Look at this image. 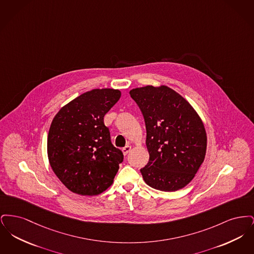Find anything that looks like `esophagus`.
<instances>
[{
    "label": "esophagus",
    "instance_id": "34e87169",
    "mask_svg": "<svg viewBox=\"0 0 254 254\" xmlns=\"http://www.w3.org/2000/svg\"><path fill=\"white\" fill-rule=\"evenodd\" d=\"M130 149H131V146H130V145H126V146L123 148V153H124V155H127L128 152L130 151Z\"/></svg>",
    "mask_w": 254,
    "mask_h": 254
}]
</instances>
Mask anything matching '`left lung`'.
<instances>
[{
	"label": "left lung",
	"mask_w": 254,
	"mask_h": 254,
	"mask_svg": "<svg viewBox=\"0 0 254 254\" xmlns=\"http://www.w3.org/2000/svg\"><path fill=\"white\" fill-rule=\"evenodd\" d=\"M141 109L149 160L140 169L145 183L162 191H176L191 181L204 162L205 127L193 108L166 85L129 91Z\"/></svg>",
	"instance_id": "8db88e82"
}]
</instances>
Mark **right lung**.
<instances>
[{"instance_id": "right-lung-1", "label": "right lung", "mask_w": 254, "mask_h": 254, "mask_svg": "<svg viewBox=\"0 0 254 254\" xmlns=\"http://www.w3.org/2000/svg\"><path fill=\"white\" fill-rule=\"evenodd\" d=\"M120 97L118 89H92L63 107L51 123L49 164L74 193L97 195L113 183L124 154L112 145L104 117Z\"/></svg>"}]
</instances>
